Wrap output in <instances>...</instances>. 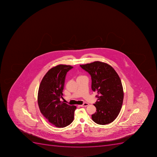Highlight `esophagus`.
<instances>
[{"mask_svg": "<svg viewBox=\"0 0 157 157\" xmlns=\"http://www.w3.org/2000/svg\"><path fill=\"white\" fill-rule=\"evenodd\" d=\"M89 105L88 103H84V104H82V105H80V106L81 107H86L87 106Z\"/></svg>", "mask_w": 157, "mask_h": 157, "instance_id": "esophagus-1", "label": "esophagus"}]
</instances>
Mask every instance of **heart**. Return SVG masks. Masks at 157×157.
I'll list each match as a JSON object with an SVG mask.
<instances>
[{
	"instance_id": "1",
	"label": "heart",
	"mask_w": 157,
	"mask_h": 157,
	"mask_svg": "<svg viewBox=\"0 0 157 157\" xmlns=\"http://www.w3.org/2000/svg\"><path fill=\"white\" fill-rule=\"evenodd\" d=\"M83 77V76H82V75H80L79 77H78V78H80V77Z\"/></svg>"
}]
</instances>
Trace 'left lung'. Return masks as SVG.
Wrapping results in <instances>:
<instances>
[{"label": "left lung", "instance_id": "8db88e82", "mask_svg": "<svg viewBox=\"0 0 157 157\" xmlns=\"http://www.w3.org/2000/svg\"><path fill=\"white\" fill-rule=\"evenodd\" d=\"M91 78V89L98 98L94 105L96 112L91 115L99 125L112 122L120 113L124 98L122 84L114 69L107 63L96 61L80 65Z\"/></svg>", "mask_w": 157, "mask_h": 157}]
</instances>
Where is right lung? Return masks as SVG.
<instances>
[{
    "label": "right lung",
    "mask_w": 157,
    "mask_h": 157,
    "mask_svg": "<svg viewBox=\"0 0 157 157\" xmlns=\"http://www.w3.org/2000/svg\"><path fill=\"white\" fill-rule=\"evenodd\" d=\"M70 65H59L52 67L43 78L38 94V103L41 113L52 124L63 128L73 121L77 108L60 101L63 98L65 78L73 69Z\"/></svg>",
    "instance_id": "obj_1"
}]
</instances>
